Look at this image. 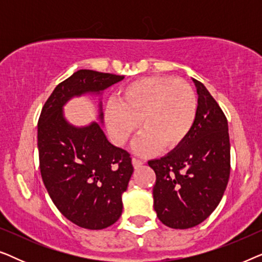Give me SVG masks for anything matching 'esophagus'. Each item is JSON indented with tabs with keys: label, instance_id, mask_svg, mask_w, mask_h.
Listing matches in <instances>:
<instances>
[{
	"label": "esophagus",
	"instance_id": "34e87169",
	"mask_svg": "<svg viewBox=\"0 0 262 262\" xmlns=\"http://www.w3.org/2000/svg\"><path fill=\"white\" fill-rule=\"evenodd\" d=\"M143 161H141V160H138V159H132V164H134V167L136 168V169H137V168H139L141 166H143Z\"/></svg>",
	"mask_w": 262,
	"mask_h": 262
}]
</instances>
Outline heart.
<instances>
[{
  "label": "heart",
  "instance_id": "1",
  "mask_svg": "<svg viewBox=\"0 0 262 262\" xmlns=\"http://www.w3.org/2000/svg\"><path fill=\"white\" fill-rule=\"evenodd\" d=\"M198 98L188 83L154 75L124 85L119 100L105 107V121L112 141L125 145L139 126L144 130L134 145L136 154L150 156L164 146L177 149L194 127Z\"/></svg>",
  "mask_w": 262,
  "mask_h": 262
}]
</instances>
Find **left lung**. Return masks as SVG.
<instances>
[{
    "label": "left lung",
    "mask_w": 262,
    "mask_h": 262,
    "mask_svg": "<svg viewBox=\"0 0 262 262\" xmlns=\"http://www.w3.org/2000/svg\"><path fill=\"white\" fill-rule=\"evenodd\" d=\"M192 81L198 94L194 127L179 148L148 162L156 174L154 209L173 229L205 221L220 204L230 175L227 118L205 85Z\"/></svg>",
    "instance_id": "left-lung-1"
}]
</instances>
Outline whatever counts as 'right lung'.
I'll return each mask as SVG.
<instances>
[{
  "mask_svg": "<svg viewBox=\"0 0 262 262\" xmlns=\"http://www.w3.org/2000/svg\"><path fill=\"white\" fill-rule=\"evenodd\" d=\"M121 80L120 75L78 70L57 85L39 118V163L50 198L64 217L89 230L119 220L121 195L134 173L130 154L113 145L102 128V93ZM82 95L100 98L99 123L76 127L63 116V106Z\"/></svg>",
  "mask_w": 262,
  "mask_h": 262,
  "instance_id": "right-lung-1",
  "label": "right lung"
}]
</instances>
